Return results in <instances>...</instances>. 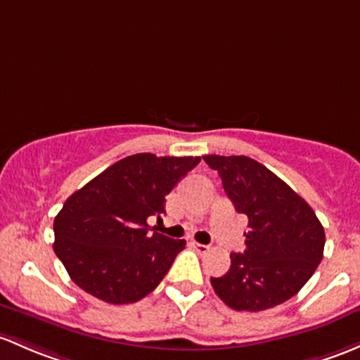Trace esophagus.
<instances>
[{"label":"esophagus","instance_id":"esophagus-1","mask_svg":"<svg viewBox=\"0 0 360 360\" xmlns=\"http://www.w3.org/2000/svg\"><path fill=\"white\" fill-rule=\"evenodd\" d=\"M191 247L196 250V252L198 253H205V252H209V245H202V243H198V241H191Z\"/></svg>","mask_w":360,"mask_h":360}]
</instances>
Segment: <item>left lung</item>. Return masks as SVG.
Here are the masks:
<instances>
[{
  "label": "left lung",
  "mask_w": 360,
  "mask_h": 360,
  "mask_svg": "<svg viewBox=\"0 0 360 360\" xmlns=\"http://www.w3.org/2000/svg\"><path fill=\"white\" fill-rule=\"evenodd\" d=\"M238 214L248 217L247 250L231 253V267L210 278L234 310L260 312L297 295L323 260L324 228L302 196L245 155H205Z\"/></svg>",
  "instance_id": "left-lung-1"
}]
</instances>
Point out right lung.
<instances>
[{
  "label": "right lung",
  "instance_id": "right-lung-1",
  "mask_svg": "<svg viewBox=\"0 0 360 360\" xmlns=\"http://www.w3.org/2000/svg\"><path fill=\"white\" fill-rule=\"evenodd\" d=\"M198 162L136 153L70 195L53 222V250L72 281L115 305L157 288L186 241L150 233L146 221L165 214V196Z\"/></svg>",
  "mask_w": 360,
  "mask_h": 360
}]
</instances>
